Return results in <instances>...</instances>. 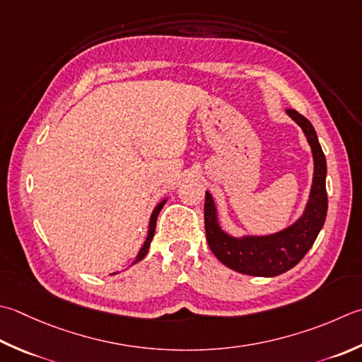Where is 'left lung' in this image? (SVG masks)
Masks as SVG:
<instances>
[{
	"label": "left lung",
	"instance_id": "left-lung-1",
	"mask_svg": "<svg viewBox=\"0 0 362 362\" xmlns=\"http://www.w3.org/2000/svg\"><path fill=\"white\" fill-rule=\"evenodd\" d=\"M287 115L303 129L314 157L309 201L303 215L292 226L272 235L232 237L219 226L214 197L205 191L204 219L207 243L221 264L238 273L273 278L288 272L313 247L327 218V158L313 124L295 110H287Z\"/></svg>",
	"mask_w": 362,
	"mask_h": 362
}]
</instances>
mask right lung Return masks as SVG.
I'll use <instances>...</instances> for the list:
<instances>
[{"label":"right lung","instance_id":"obj_1","mask_svg":"<svg viewBox=\"0 0 362 362\" xmlns=\"http://www.w3.org/2000/svg\"><path fill=\"white\" fill-rule=\"evenodd\" d=\"M165 204H166V199H165V201H161V202L157 205V207L153 209V211H152V216H151V223H148V232H147V238H146V242H144L143 247H141L139 252H138L136 260H134L133 264H136V262L143 260V259L146 257V254H147V251H148V246H151V242H152V238H153V233H155V226H157V218H158V214H160V210L163 209V205H165Z\"/></svg>","mask_w":362,"mask_h":362}]
</instances>
